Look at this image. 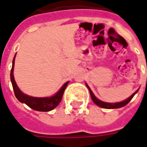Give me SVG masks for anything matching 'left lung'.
<instances>
[{
  "label": "left lung",
  "instance_id": "obj_1",
  "mask_svg": "<svg viewBox=\"0 0 147 147\" xmlns=\"http://www.w3.org/2000/svg\"><path fill=\"white\" fill-rule=\"evenodd\" d=\"M86 86H87L88 89H89L90 94V96H91V98H92L93 102H94L97 105H98L100 107H102V108L104 109H118L121 108V107H123V106H125V105H127V104L129 103V102L132 99L134 95H135L136 93L138 92V90H137L136 92L133 94L131 96V97H129L127 99H126L125 101H123V102H118V103H107V102H102V101L98 100V99L96 98L95 96L94 95V94H93V92L91 91V90L90 89L89 86H87V84H86Z\"/></svg>",
  "mask_w": 147,
  "mask_h": 147
}]
</instances>
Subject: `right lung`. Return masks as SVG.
Instances as JSON below:
<instances>
[{
  "mask_svg": "<svg viewBox=\"0 0 147 147\" xmlns=\"http://www.w3.org/2000/svg\"><path fill=\"white\" fill-rule=\"evenodd\" d=\"M15 57L13 58L12 61V67L11 69V74H10V77H11V84H12V87L14 90L15 95L16 97V98L22 103H25L26 105H28L30 108L33 109L36 111H41V112H49V111L53 109L56 108L59 103L61 102L62 97H63V94L66 86L68 84V82L65 83L61 87L60 90L58 91L55 95L50 98H34V97H30V96L26 95L24 93L20 91V90L19 89V87L16 83V81L14 80V76H13V69H14V63H15Z\"/></svg>",
  "mask_w": 147,
  "mask_h": 147,
  "instance_id": "obj_1",
  "label": "right lung"
}]
</instances>
